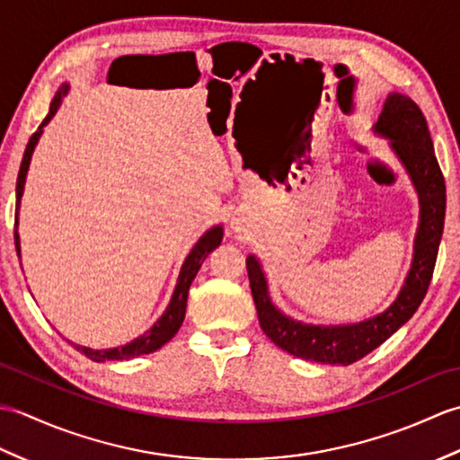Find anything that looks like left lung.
I'll return each instance as SVG.
<instances>
[{
    "instance_id": "1",
    "label": "left lung",
    "mask_w": 460,
    "mask_h": 460,
    "mask_svg": "<svg viewBox=\"0 0 460 460\" xmlns=\"http://www.w3.org/2000/svg\"><path fill=\"white\" fill-rule=\"evenodd\" d=\"M374 132L392 140V148L403 164L419 193V217L413 262L397 300L381 314L349 326H312L292 320L272 305L265 272L257 257H247V272L262 332L288 354L318 364L349 366L367 356L395 334L415 314L427 288L443 237L447 190L443 172L435 158L433 140L421 109L405 94L387 96Z\"/></svg>"
}]
</instances>
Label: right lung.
Returning <instances> with one entry per match:
<instances>
[{
  "label": "right lung",
  "instance_id": "right-lung-1",
  "mask_svg": "<svg viewBox=\"0 0 460 460\" xmlns=\"http://www.w3.org/2000/svg\"><path fill=\"white\" fill-rule=\"evenodd\" d=\"M66 93H68V84H63L61 89L57 91L51 106H49V114L45 116V120L41 122L39 130L27 142V148H25L23 160H22V168H19V173H17V188H15V195H17V203H15V249H17V255H19V251H22V249H19L17 215H19V203H22V195H23V185H25V178H27L29 162H31L35 146H37L39 138H41L43 126L53 119L55 112L58 111V106H61L63 96H66ZM221 239H223V227H221V225H215L213 229H209L198 243H195V247L191 249L188 259H185V262L181 265L178 285H175V290H173L168 308H165V312L160 316V320L155 322V324L148 332H146L144 336L132 340L130 344L111 348V349H93V348H84V346H76V349L83 351V354L93 361L130 359V358L142 356V354H152V351L160 349L165 344V341H170L175 336V332L180 330L181 322L185 318V306H188V292H190L191 282H193L195 275H198V270L201 269L203 261L208 259L209 252L221 245Z\"/></svg>",
  "mask_w": 460,
  "mask_h": 460
}]
</instances>
